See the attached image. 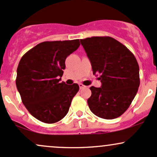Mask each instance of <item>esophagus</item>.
I'll use <instances>...</instances> for the list:
<instances>
[{
	"mask_svg": "<svg viewBox=\"0 0 157 157\" xmlns=\"http://www.w3.org/2000/svg\"><path fill=\"white\" fill-rule=\"evenodd\" d=\"M79 86H80V89H83V88L85 87L84 85H82V83H79Z\"/></svg>",
	"mask_w": 157,
	"mask_h": 157,
	"instance_id": "esophagus-1",
	"label": "esophagus"
}]
</instances>
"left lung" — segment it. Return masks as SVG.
Returning <instances> with one entry per match:
<instances>
[{
  "label": "left lung",
  "mask_w": 157,
  "mask_h": 157,
  "mask_svg": "<svg viewBox=\"0 0 157 157\" xmlns=\"http://www.w3.org/2000/svg\"><path fill=\"white\" fill-rule=\"evenodd\" d=\"M98 74L100 88L91 86L88 105L91 112L106 120L117 118L128 109L140 86V68L136 57L125 46L111 37L80 40Z\"/></svg>",
  "instance_id": "1"
}]
</instances>
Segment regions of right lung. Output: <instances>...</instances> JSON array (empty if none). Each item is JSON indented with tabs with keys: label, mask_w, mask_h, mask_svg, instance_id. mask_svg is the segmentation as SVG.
I'll return each mask as SVG.
<instances>
[{
	"label": "right lung",
	"mask_w": 157,
	"mask_h": 157,
	"mask_svg": "<svg viewBox=\"0 0 157 157\" xmlns=\"http://www.w3.org/2000/svg\"><path fill=\"white\" fill-rule=\"evenodd\" d=\"M78 39L45 41L29 50L17 68L16 86L23 105L34 117L55 123L67 114L77 83L60 82L66 57L80 46Z\"/></svg>",
	"instance_id": "1"
}]
</instances>
